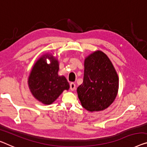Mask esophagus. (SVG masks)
<instances>
[{
  "instance_id": "1",
  "label": "esophagus",
  "mask_w": 147,
  "mask_h": 147,
  "mask_svg": "<svg viewBox=\"0 0 147 147\" xmlns=\"http://www.w3.org/2000/svg\"><path fill=\"white\" fill-rule=\"evenodd\" d=\"M69 86H70V89L71 91H74L76 89V84L74 83H71Z\"/></svg>"
}]
</instances>
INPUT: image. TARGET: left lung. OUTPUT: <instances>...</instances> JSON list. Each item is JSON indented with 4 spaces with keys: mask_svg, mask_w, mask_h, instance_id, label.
Instances as JSON below:
<instances>
[{
    "mask_svg": "<svg viewBox=\"0 0 147 147\" xmlns=\"http://www.w3.org/2000/svg\"><path fill=\"white\" fill-rule=\"evenodd\" d=\"M83 82L78 87L82 107L89 112L102 111L110 107L117 96L119 78L108 56L96 51L84 61Z\"/></svg>",
    "mask_w": 147,
    "mask_h": 147,
    "instance_id": "8db88e82",
    "label": "left lung"
}]
</instances>
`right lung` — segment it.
<instances>
[{
  "label": "right lung",
  "mask_w": 147,
  "mask_h": 147,
  "mask_svg": "<svg viewBox=\"0 0 147 147\" xmlns=\"http://www.w3.org/2000/svg\"><path fill=\"white\" fill-rule=\"evenodd\" d=\"M47 59L50 60L49 64ZM58 70L59 62L51 53L42 55L31 68L28 81L29 89L32 95L44 105H51L64 90L69 89L66 78L58 75Z\"/></svg>",
  "instance_id": "obj_1"
}]
</instances>
